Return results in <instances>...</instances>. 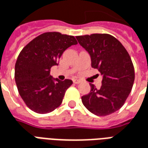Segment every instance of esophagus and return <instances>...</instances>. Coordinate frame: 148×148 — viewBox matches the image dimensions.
<instances>
[{
    "label": "esophagus",
    "instance_id": "34e87169",
    "mask_svg": "<svg viewBox=\"0 0 148 148\" xmlns=\"http://www.w3.org/2000/svg\"><path fill=\"white\" fill-rule=\"evenodd\" d=\"M73 82H74V84H79L81 83V81L78 80V79H74V80H73Z\"/></svg>",
    "mask_w": 148,
    "mask_h": 148
}]
</instances>
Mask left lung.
I'll use <instances>...</instances> for the list:
<instances>
[{
    "instance_id": "obj_1",
    "label": "left lung",
    "mask_w": 148,
    "mask_h": 148,
    "mask_svg": "<svg viewBox=\"0 0 148 148\" xmlns=\"http://www.w3.org/2000/svg\"><path fill=\"white\" fill-rule=\"evenodd\" d=\"M91 58V66L102 75L99 90L90 84L91 90L82 97L85 107L97 116H108L123 106L130 93L135 71L129 54L121 42L109 34L76 36Z\"/></svg>"
}]
</instances>
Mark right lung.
Returning a JSON list of instances; mask_svg holds the SVG:
<instances>
[{
    "label": "right lung",
    "instance_id": "obj_1",
    "mask_svg": "<svg viewBox=\"0 0 148 148\" xmlns=\"http://www.w3.org/2000/svg\"><path fill=\"white\" fill-rule=\"evenodd\" d=\"M77 40L73 36L45 32L36 37L22 49L15 65V81L26 106L35 112L45 114L60 106L65 93L73 84L50 75L62 53Z\"/></svg>",
    "mask_w": 148,
    "mask_h": 148
}]
</instances>
